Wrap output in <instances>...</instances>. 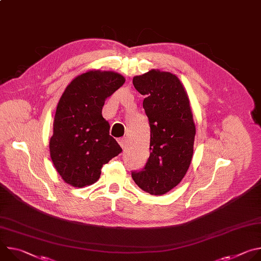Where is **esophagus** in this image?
I'll list each match as a JSON object with an SVG mask.
<instances>
[{
    "label": "esophagus",
    "instance_id": "obj_1",
    "mask_svg": "<svg viewBox=\"0 0 261 261\" xmlns=\"http://www.w3.org/2000/svg\"><path fill=\"white\" fill-rule=\"evenodd\" d=\"M118 141H119L120 145H121L123 148L126 147V145H127V138H126V137H121V138H119Z\"/></svg>",
    "mask_w": 261,
    "mask_h": 261
}]
</instances>
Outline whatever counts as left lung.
I'll use <instances>...</instances> for the list:
<instances>
[{
	"instance_id": "left-lung-1",
	"label": "left lung",
	"mask_w": 261,
	"mask_h": 261,
	"mask_svg": "<svg viewBox=\"0 0 261 261\" xmlns=\"http://www.w3.org/2000/svg\"><path fill=\"white\" fill-rule=\"evenodd\" d=\"M133 85L145 96L142 106L151 128V153L132 177L143 191L163 195L182 179L192 160L196 130L189 98L169 72L151 70L135 76Z\"/></svg>"
}]
</instances>
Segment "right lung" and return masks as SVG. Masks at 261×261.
Segmentation results:
<instances>
[{
	"mask_svg": "<svg viewBox=\"0 0 261 261\" xmlns=\"http://www.w3.org/2000/svg\"><path fill=\"white\" fill-rule=\"evenodd\" d=\"M124 83L125 79L116 72L92 70L74 79L58 103L50 157L62 178L73 187L97 181L102 166L122 152L109 135L102 107Z\"/></svg>",
	"mask_w": 261,
	"mask_h": 261,
	"instance_id": "1",
	"label": "right lung"
}]
</instances>
